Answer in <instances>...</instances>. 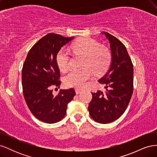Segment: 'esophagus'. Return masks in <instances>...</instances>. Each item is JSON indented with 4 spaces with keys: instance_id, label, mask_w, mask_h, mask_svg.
Instances as JSON below:
<instances>
[{
    "instance_id": "obj_1",
    "label": "esophagus",
    "mask_w": 157,
    "mask_h": 157,
    "mask_svg": "<svg viewBox=\"0 0 157 157\" xmlns=\"http://www.w3.org/2000/svg\"><path fill=\"white\" fill-rule=\"evenodd\" d=\"M75 92H76V94H80V92H81V90H79V89L76 88L75 89Z\"/></svg>"
}]
</instances>
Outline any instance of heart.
<instances>
[{
    "instance_id": "obj_1",
    "label": "heart",
    "mask_w": 157,
    "mask_h": 157,
    "mask_svg": "<svg viewBox=\"0 0 157 157\" xmlns=\"http://www.w3.org/2000/svg\"><path fill=\"white\" fill-rule=\"evenodd\" d=\"M75 56L83 57L81 70L71 71L64 78L68 87L82 89L93 78L94 73L99 75L104 73L111 65L112 56L107 47L101 46L98 42L90 38L79 40L71 46ZM56 63L59 70L65 72L70 67V55L67 52L59 50L56 55Z\"/></svg>"
}]
</instances>
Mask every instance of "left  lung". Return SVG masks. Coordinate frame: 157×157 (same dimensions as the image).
<instances>
[{
	"mask_svg": "<svg viewBox=\"0 0 157 157\" xmlns=\"http://www.w3.org/2000/svg\"><path fill=\"white\" fill-rule=\"evenodd\" d=\"M110 42L112 62L107 72L98 81L106 85L105 93L92 92L88 106L90 117L97 122L107 124L124 113L134 90L133 63L125 46L115 36L103 33Z\"/></svg>",
	"mask_w": 157,
	"mask_h": 157,
	"instance_id": "left-lung-1",
	"label": "left lung"
}]
</instances>
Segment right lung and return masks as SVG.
I'll list each match as a JSON object with an SVG mask.
<instances>
[{"instance_id":"add662e5","label":"right lung","mask_w":157,"mask_h":157,"mask_svg":"<svg viewBox=\"0 0 157 157\" xmlns=\"http://www.w3.org/2000/svg\"><path fill=\"white\" fill-rule=\"evenodd\" d=\"M73 38L48 33L33 46L23 63L21 81L25 102L33 115L44 122L52 124L62 119L76 94L71 88L61 90L54 96L52 90L61 84L56 55Z\"/></svg>"}]
</instances>
